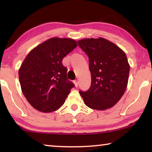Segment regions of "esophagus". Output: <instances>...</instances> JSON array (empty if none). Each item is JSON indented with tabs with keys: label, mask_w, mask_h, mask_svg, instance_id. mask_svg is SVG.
Here are the masks:
<instances>
[{
	"label": "esophagus",
	"mask_w": 152,
	"mask_h": 152,
	"mask_svg": "<svg viewBox=\"0 0 152 152\" xmlns=\"http://www.w3.org/2000/svg\"><path fill=\"white\" fill-rule=\"evenodd\" d=\"M74 84H75V86L77 87L78 86V80H76L74 81Z\"/></svg>",
	"instance_id": "obj_1"
}]
</instances>
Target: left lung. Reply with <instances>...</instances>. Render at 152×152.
<instances>
[{
  "instance_id": "1",
  "label": "left lung",
  "mask_w": 152,
  "mask_h": 152,
  "mask_svg": "<svg viewBox=\"0 0 152 152\" xmlns=\"http://www.w3.org/2000/svg\"><path fill=\"white\" fill-rule=\"evenodd\" d=\"M78 45L88 56L91 86L80 94L87 107L104 110L116 104L127 88L130 66L125 53L104 38H86Z\"/></svg>"
}]
</instances>
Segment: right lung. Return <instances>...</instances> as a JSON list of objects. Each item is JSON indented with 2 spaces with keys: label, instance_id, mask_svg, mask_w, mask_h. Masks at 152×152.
I'll return each instance as SVG.
<instances>
[{
  "label": "right lung",
  "instance_id": "right-lung-1",
  "mask_svg": "<svg viewBox=\"0 0 152 152\" xmlns=\"http://www.w3.org/2000/svg\"><path fill=\"white\" fill-rule=\"evenodd\" d=\"M77 45L70 38H50L33 48L23 61L20 88L36 110L51 113L64 104L74 85L67 79V68L61 62Z\"/></svg>",
  "mask_w": 152,
  "mask_h": 152
}]
</instances>
